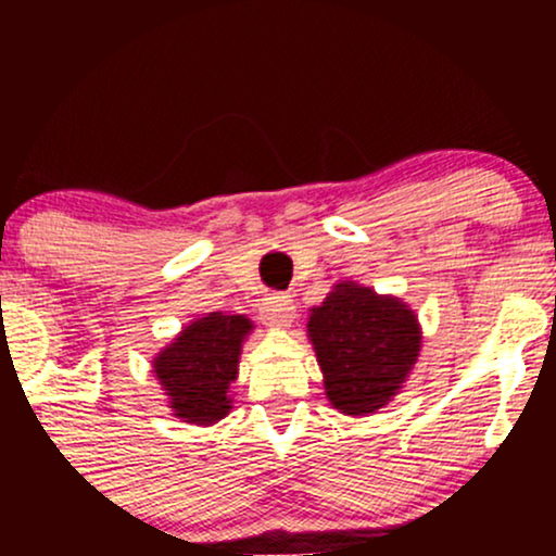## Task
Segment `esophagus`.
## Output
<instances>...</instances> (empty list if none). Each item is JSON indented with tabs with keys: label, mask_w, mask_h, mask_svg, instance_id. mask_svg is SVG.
Returning <instances> with one entry per match:
<instances>
[{
	"label": "esophagus",
	"mask_w": 556,
	"mask_h": 556,
	"mask_svg": "<svg viewBox=\"0 0 556 556\" xmlns=\"http://www.w3.org/2000/svg\"><path fill=\"white\" fill-rule=\"evenodd\" d=\"M261 318H264L266 327L285 329L290 327V321L295 318V305H292V300L285 295L266 298L264 305H261Z\"/></svg>",
	"instance_id": "esophagus-1"
}]
</instances>
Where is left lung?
Segmentation results:
<instances>
[{
	"label": "left lung",
	"mask_w": 556,
	"mask_h": 556,
	"mask_svg": "<svg viewBox=\"0 0 556 556\" xmlns=\"http://www.w3.org/2000/svg\"><path fill=\"white\" fill-rule=\"evenodd\" d=\"M308 342L324 394L344 416H371L402 392L420 355L418 316L397 295L342 279L311 308Z\"/></svg>",
	"instance_id": "8db88e82"
}]
</instances>
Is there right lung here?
<instances>
[{
	"label": "right lung",
	"mask_w": 556,
	"mask_h": 556,
	"mask_svg": "<svg viewBox=\"0 0 556 556\" xmlns=\"http://www.w3.org/2000/svg\"><path fill=\"white\" fill-rule=\"evenodd\" d=\"M253 321L240 314H203L151 361V374L164 389L172 416L182 424L214 426L232 410L229 384L238 379L242 342Z\"/></svg>",
	"instance_id": "add662e5"
}]
</instances>
